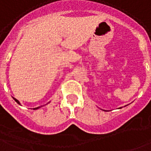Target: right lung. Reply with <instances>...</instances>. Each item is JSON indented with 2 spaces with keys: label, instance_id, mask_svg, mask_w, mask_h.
Returning a JSON list of instances; mask_svg holds the SVG:
<instances>
[{
  "label": "right lung",
  "instance_id": "right-lung-1",
  "mask_svg": "<svg viewBox=\"0 0 151 151\" xmlns=\"http://www.w3.org/2000/svg\"><path fill=\"white\" fill-rule=\"evenodd\" d=\"M13 98H14V101H16V102H17V104H20V102H19V101H17V100L16 99V98H14V97H13ZM39 107H36V108H34V109H35V110H37V109H38Z\"/></svg>",
  "mask_w": 151,
  "mask_h": 151
}]
</instances>
